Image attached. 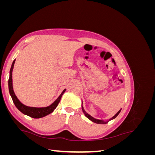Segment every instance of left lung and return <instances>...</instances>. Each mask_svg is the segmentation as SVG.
Segmentation results:
<instances>
[{"label": "left lung", "instance_id": "1", "mask_svg": "<svg viewBox=\"0 0 155 155\" xmlns=\"http://www.w3.org/2000/svg\"><path fill=\"white\" fill-rule=\"evenodd\" d=\"M81 107H82V110H83V113H84V114L85 115V116L87 117V118H88L89 120H91L92 121H93L94 123H96V124H107V122H109V121H110V120H113V119H114L116 117L118 116L119 114H120V111H121V109L117 112V113L114 115V116H113L112 117V118H110V119H109L108 120H98V119H96V118H94V117H92V116H91L90 114H88L87 112L84 110V109H83V105L81 106Z\"/></svg>", "mask_w": 155, "mask_h": 155}]
</instances>
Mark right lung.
Returning <instances> with one entry per match:
<instances>
[{
	"label": "right lung",
	"instance_id": "obj_1",
	"mask_svg": "<svg viewBox=\"0 0 155 155\" xmlns=\"http://www.w3.org/2000/svg\"><path fill=\"white\" fill-rule=\"evenodd\" d=\"M15 62V59L13 61L11 68H10V78H9V80H8V88H9V92H10V96L12 98V100L14 103V104H15V107L22 112V113L28 116H30L31 118H43V117H45L46 115H48L49 114L51 113V112L55 110V108L58 105L59 103L61 100V98L64 92L66 91V88L64 89L63 92H61V94L55 100V101H54L52 104L48 107H29V106H26L24 105L17 98L15 92H14L13 88L12 72L13 70V67H14Z\"/></svg>",
	"mask_w": 155,
	"mask_h": 155
}]
</instances>
